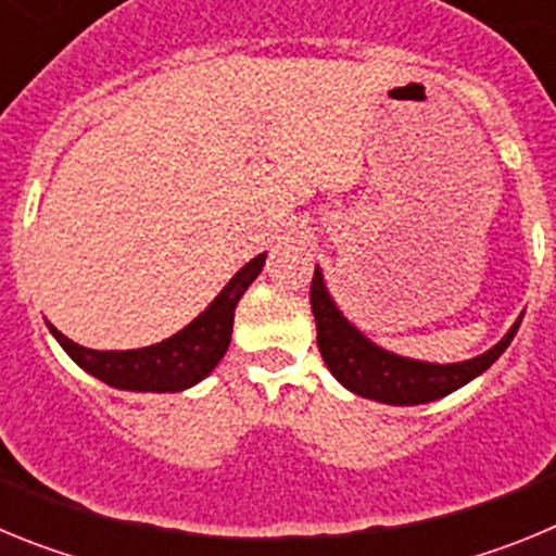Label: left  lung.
<instances>
[{"label": "left lung", "mask_w": 556, "mask_h": 556, "mask_svg": "<svg viewBox=\"0 0 556 556\" xmlns=\"http://www.w3.org/2000/svg\"><path fill=\"white\" fill-rule=\"evenodd\" d=\"M312 312L314 323H317V348H320L323 362L333 372V378L353 395L390 406L431 404L437 397L451 395L454 390L473 381L507 351L513 337L518 333L520 320H523V314H520L513 328L501 337L498 345H493L481 356L454 362V365H434V362L397 356V353L370 342L345 314L339 312V306L328 294L326 281H323L320 267H314L312 278Z\"/></svg>", "instance_id": "8db88e82"}]
</instances>
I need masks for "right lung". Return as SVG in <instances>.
Segmentation results:
<instances>
[{
	"mask_svg": "<svg viewBox=\"0 0 556 556\" xmlns=\"http://www.w3.org/2000/svg\"><path fill=\"white\" fill-rule=\"evenodd\" d=\"M264 258L267 253L250 258L225 283L223 292L205 306L200 317H194L184 331L172 333L169 339L155 342V345L136 348V351H94V348H83L63 337L55 326H49V331L83 370L105 381L108 387L130 392L189 390V387L200 384L228 351L236 303L242 301L250 283L258 278Z\"/></svg>",
	"mask_w": 556,
	"mask_h": 556,
	"instance_id": "1",
	"label": "right lung"
}]
</instances>
